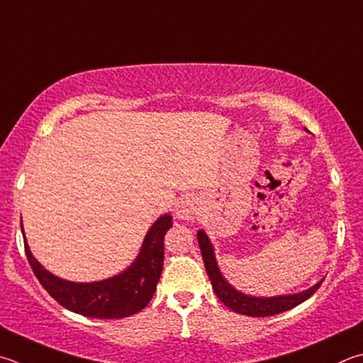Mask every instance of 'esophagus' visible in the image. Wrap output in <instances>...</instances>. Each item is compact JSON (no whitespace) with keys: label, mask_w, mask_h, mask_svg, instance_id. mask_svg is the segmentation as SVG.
Here are the masks:
<instances>
[{"label":"esophagus","mask_w":363,"mask_h":363,"mask_svg":"<svg viewBox=\"0 0 363 363\" xmlns=\"http://www.w3.org/2000/svg\"><path fill=\"white\" fill-rule=\"evenodd\" d=\"M196 201L194 196H182V199H179V201H177L176 204V216L179 217V219L182 220H190L194 219V216L196 214Z\"/></svg>","instance_id":"obj_1"}]
</instances>
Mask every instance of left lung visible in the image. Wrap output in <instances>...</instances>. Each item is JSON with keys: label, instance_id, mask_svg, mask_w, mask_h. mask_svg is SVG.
Here are the masks:
<instances>
[{"label": "left lung", "instance_id": "1", "mask_svg": "<svg viewBox=\"0 0 363 363\" xmlns=\"http://www.w3.org/2000/svg\"><path fill=\"white\" fill-rule=\"evenodd\" d=\"M196 238H199L204 268H206V273L209 276V281L211 284H213L216 295L219 296V300L223 303V305L228 306L232 311L238 314L252 315V318H267V315L289 311V309H292L296 305H300V303L308 300L309 296L318 291L322 284V281H319L318 284H314L313 287H309L308 291H303L300 294L265 296V298L241 294L230 286L227 279L222 276L219 265H217L216 262L214 247L211 245L208 235L204 233L203 230H199Z\"/></svg>", "mask_w": 363, "mask_h": 363}]
</instances>
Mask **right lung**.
I'll return each mask as SVG.
<instances>
[{"instance_id":"obj_1","label":"right lung","mask_w":363,"mask_h":363,"mask_svg":"<svg viewBox=\"0 0 363 363\" xmlns=\"http://www.w3.org/2000/svg\"><path fill=\"white\" fill-rule=\"evenodd\" d=\"M173 225V217L164 214L149 228L136 260L113 278L96 282H71L49 273L26 245L23 233L25 254L33 273L63 308L85 318L122 319L140 313L154 296L157 282L163 269V238ZM21 228H23L21 222Z\"/></svg>"}]
</instances>
